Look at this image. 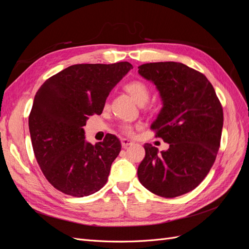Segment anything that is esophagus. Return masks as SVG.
<instances>
[{
  "mask_svg": "<svg viewBox=\"0 0 249 249\" xmlns=\"http://www.w3.org/2000/svg\"><path fill=\"white\" fill-rule=\"evenodd\" d=\"M133 144H134V142L132 140H130V139H126V138L122 139V145H123L124 148H127V147L133 145Z\"/></svg>",
  "mask_w": 249,
  "mask_h": 249,
  "instance_id": "34e87169",
  "label": "esophagus"
}]
</instances>
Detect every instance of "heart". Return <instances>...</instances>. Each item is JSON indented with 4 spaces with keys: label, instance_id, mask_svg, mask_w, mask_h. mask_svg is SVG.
I'll list each match as a JSON object with an SVG mask.
<instances>
[{
    "label": "heart",
    "instance_id": "heart-1",
    "mask_svg": "<svg viewBox=\"0 0 249 249\" xmlns=\"http://www.w3.org/2000/svg\"><path fill=\"white\" fill-rule=\"evenodd\" d=\"M124 89L125 91L133 97L134 101L139 105H143L149 99V94H150L149 87L142 81L136 80V81H132L130 83H127V84L124 86ZM124 130L126 133H130L132 131L131 126L129 125H124Z\"/></svg>",
    "mask_w": 249,
    "mask_h": 249
}]
</instances>
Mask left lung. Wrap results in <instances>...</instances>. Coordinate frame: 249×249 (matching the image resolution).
I'll return each instance as SVG.
<instances>
[{"label": "left lung", "mask_w": 249, "mask_h": 249, "mask_svg": "<svg viewBox=\"0 0 249 249\" xmlns=\"http://www.w3.org/2000/svg\"><path fill=\"white\" fill-rule=\"evenodd\" d=\"M138 69L162 101L150 127L169 144L159 153L146 143L139 182L159 196L177 197L195 189L213 166L223 126L221 104L205 74L183 63H146Z\"/></svg>", "instance_id": "8db88e82"}]
</instances>
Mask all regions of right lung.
I'll return each instance as SVG.
<instances>
[{
    "label": "right lung",
    "mask_w": 249,
    "mask_h": 249,
    "mask_svg": "<svg viewBox=\"0 0 249 249\" xmlns=\"http://www.w3.org/2000/svg\"><path fill=\"white\" fill-rule=\"evenodd\" d=\"M132 69L129 62L71 65L36 92L30 136L37 163L59 191L83 197L107 183L120 141L108 134L93 145L85 139L83 126L89 115L102 114L111 90Z\"/></svg>",
    "instance_id": "1"
}]
</instances>
